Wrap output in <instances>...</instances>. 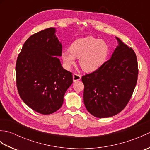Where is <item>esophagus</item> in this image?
<instances>
[{
    "label": "esophagus",
    "instance_id": "1",
    "mask_svg": "<svg viewBox=\"0 0 150 150\" xmlns=\"http://www.w3.org/2000/svg\"><path fill=\"white\" fill-rule=\"evenodd\" d=\"M81 79V75L77 74V73H74V74L73 75V79L74 82H77L78 81H80Z\"/></svg>",
    "mask_w": 150,
    "mask_h": 150
}]
</instances>
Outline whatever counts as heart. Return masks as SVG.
<instances>
[{"label":"heart","instance_id":"obj_1","mask_svg":"<svg viewBox=\"0 0 150 150\" xmlns=\"http://www.w3.org/2000/svg\"><path fill=\"white\" fill-rule=\"evenodd\" d=\"M62 52L64 66L70 68L79 57V64L85 71L91 72L103 64L109 53V46L106 41L91 36L75 40L69 47Z\"/></svg>","mask_w":150,"mask_h":150}]
</instances>
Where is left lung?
Segmentation results:
<instances>
[{
	"mask_svg": "<svg viewBox=\"0 0 150 150\" xmlns=\"http://www.w3.org/2000/svg\"><path fill=\"white\" fill-rule=\"evenodd\" d=\"M119 43L111 58L99 68L82 77L84 103L97 118L115 115L126 106L138 78L135 53L118 37Z\"/></svg>",
	"mask_w": 150,
	"mask_h": 150,
	"instance_id": "8db88e82",
	"label": "left lung"
}]
</instances>
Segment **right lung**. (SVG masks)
I'll return each mask as SVG.
<instances>
[{
  "mask_svg": "<svg viewBox=\"0 0 150 150\" xmlns=\"http://www.w3.org/2000/svg\"><path fill=\"white\" fill-rule=\"evenodd\" d=\"M50 28L30 37L16 63L18 92L27 106L49 115L62 106L66 90L73 83L72 73L63 68L58 57L62 44Z\"/></svg>",
  "mask_w": 150,
  "mask_h": 150,
  "instance_id": "add662e5",
  "label": "right lung"
}]
</instances>
